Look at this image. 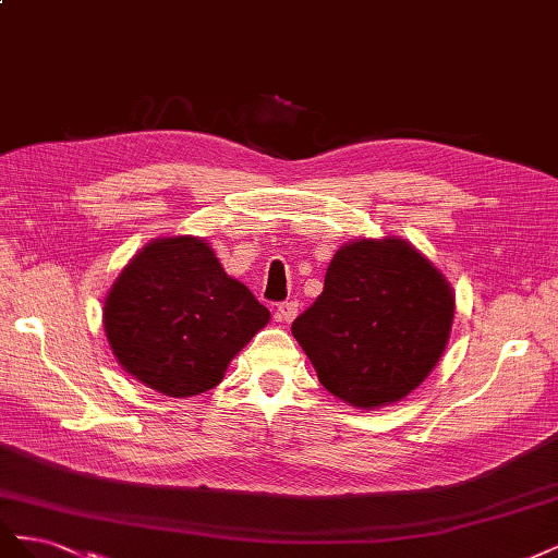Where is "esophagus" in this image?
<instances>
[{"label":"esophagus","instance_id":"obj_1","mask_svg":"<svg viewBox=\"0 0 558 558\" xmlns=\"http://www.w3.org/2000/svg\"><path fill=\"white\" fill-rule=\"evenodd\" d=\"M298 316V302L289 300V302H281L277 307V318L283 320V324H291V320Z\"/></svg>","mask_w":558,"mask_h":558}]
</instances>
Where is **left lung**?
Here are the masks:
<instances>
[{
  "label": "left lung",
  "instance_id": "1",
  "mask_svg": "<svg viewBox=\"0 0 558 558\" xmlns=\"http://www.w3.org/2000/svg\"><path fill=\"white\" fill-rule=\"evenodd\" d=\"M453 310L451 283L416 246L363 238L335 251L324 293L291 332L335 398L377 410L433 373Z\"/></svg>",
  "mask_w": 558,
  "mask_h": 558
}]
</instances>
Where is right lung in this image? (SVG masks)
<instances>
[{"instance_id": "add662e5", "label": "right lung", "mask_w": 558, "mask_h": 558, "mask_svg": "<svg viewBox=\"0 0 558 558\" xmlns=\"http://www.w3.org/2000/svg\"><path fill=\"white\" fill-rule=\"evenodd\" d=\"M267 320V307L193 234L148 242L116 277L102 310L116 361L170 398L221 384L230 361Z\"/></svg>"}]
</instances>
